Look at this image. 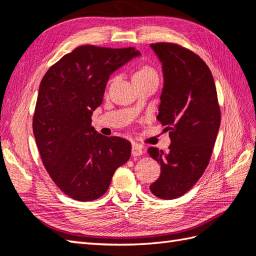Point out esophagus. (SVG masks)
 Listing matches in <instances>:
<instances>
[{"label": "esophagus", "mask_w": 256, "mask_h": 256, "mask_svg": "<svg viewBox=\"0 0 256 256\" xmlns=\"http://www.w3.org/2000/svg\"><path fill=\"white\" fill-rule=\"evenodd\" d=\"M142 154H143L142 146L138 145V144H134L132 146V156L136 157V156H140V155H142Z\"/></svg>", "instance_id": "obj_1"}]
</instances>
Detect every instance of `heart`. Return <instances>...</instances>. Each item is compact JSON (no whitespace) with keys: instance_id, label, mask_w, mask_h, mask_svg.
I'll return each instance as SVG.
<instances>
[{"instance_id":"1","label":"heart","mask_w":256,"mask_h":256,"mask_svg":"<svg viewBox=\"0 0 256 256\" xmlns=\"http://www.w3.org/2000/svg\"><path fill=\"white\" fill-rule=\"evenodd\" d=\"M148 77H155L157 78V74L155 70L148 67V66H144L142 68H140L136 72L133 76V80L135 79H140V78H148Z\"/></svg>"}]
</instances>
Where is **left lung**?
Listing matches in <instances>:
<instances>
[{"label":"left lung","mask_w":256,"mask_h":256,"mask_svg":"<svg viewBox=\"0 0 256 256\" xmlns=\"http://www.w3.org/2000/svg\"><path fill=\"white\" fill-rule=\"evenodd\" d=\"M164 74L157 120L170 131L167 152L150 148L160 176L150 186L160 199L182 197L202 176L220 128L221 113L214 77L197 54L172 42L150 45Z\"/></svg>","instance_id":"left-lung-1"}]
</instances>
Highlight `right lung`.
Masks as SVG:
<instances>
[{
  "label": "right lung",
  "mask_w": 256,
  "mask_h": 256,
  "mask_svg": "<svg viewBox=\"0 0 256 256\" xmlns=\"http://www.w3.org/2000/svg\"><path fill=\"white\" fill-rule=\"evenodd\" d=\"M136 56L134 47L79 46L42 79L32 132L47 172L70 198H100L116 168L130 160L131 143L98 133L91 116L101 106L110 74Z\"/></svg>",
  "instance_id": "obj_1"
}]
</instances>
